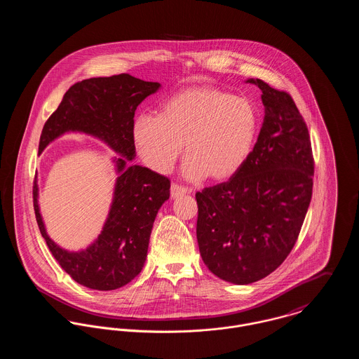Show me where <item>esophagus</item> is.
Segmentation results:
<instances>
[{
	"instance_id": "esophagus-1",
	"label": "esophagus",
	"mask_w": 359,
	"mask_h": 359,
	"mask_svg": "<svg viewBox=\"0 0 359 359\" xmlns=\"http://www.w3.org/2000/svg\"><path fill=\"white\" fill-rule=\"evenodd\" d=\"M170 194H171V199H175V198H180L182 195H187L188 189H185V188L177 185V184H172L171 189H170Z\"/></svg>"
}]
</instances>
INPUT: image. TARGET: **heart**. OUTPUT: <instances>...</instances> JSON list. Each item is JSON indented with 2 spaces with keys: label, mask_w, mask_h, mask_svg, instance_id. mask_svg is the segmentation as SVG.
Returning a JSON list of instances; mask_svg holds the SVG:
<instances>
[{
  "label": "heart",
  "mask_w": 359,
  "mask_h": 359,
  "mask_svg": "<svg viewBox=\"0 0 359 359\" xmlns=\"http://www.w3.org/2000/svg\"><path fill=\"white\" fill-rule=\"evenodd\" d=\"M258 130L256 109L245 98L217 87H189L161 103L157 116L140 114L133 138L145 164L167 172L181 154L189 181L233 177L253 151Z\"/></svg>",
  "instance_id": "b5f03b06"
}]
</instances>
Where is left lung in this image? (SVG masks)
<instances>
[{
  "label": "left lung",
  "mask_w": 359,
  "mask_h": 359,
  "mask_svg": "<svg viewBox=\"0 0 359 359\" xmlns=\"http://www.w3.org/2000/svg\"><path fill=\"white\" fill-rule=\"evenodd\" d=\"M261 91L264 121L256 145L228 182L196 194V236L207 268L249 285L292 252L312 196L313 157L307 126L292 97L249 79Z\"/></svg>",
  "instance_id": "obj_1"
}]
</instances>
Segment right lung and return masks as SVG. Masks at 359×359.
<instances>
[{
    "label": "right lung",
    "mask_w": 359,
    "mask_h": 359,
    "mask_svg": "<svg viewBox=\"0 0 359 359\" xmlns=\"http://www.w3.org/2000/svg\"><path fill=\"white\" fill-rule=\"evenodd\" d=\"M127 73L76 83L44 124L39 154L67 133L101 140L114 154L117 174L111 205L98 238L79 252L56 245L47 233L39 205L37 175L33 187L36 219L52 256L80 285L114 290L131 282L144 268L158 208L170 198V180L133 163L134 114L138 104L160 88Z\"/></svg>",
    "instance_id": "1"
}]
</instances>
